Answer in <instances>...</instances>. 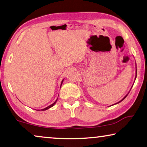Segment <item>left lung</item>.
<instances>
[{
	"label": "left lung",
	"mask_w": 147,
	"mask_h": 147,
	"mask_svg": "<svg viewBox=\"0 0 147 147\" xmlns=\"http://www.w3.org/2000/svg\"><path fill=\"white\" fill-rule=\"evenodd\" d=\"M136 72H137V71H136ZM136 74H137V73H136ZM127 95H125V97H124V98H123V99H122V100H121V101H119V102H118V103H120V102H121V101H123V100H124V99L125 98V97H127Z\"/></svg>",
	"instance_id": "8db88e82"
}]
</instances>
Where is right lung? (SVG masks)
<instances>
[{
	"label": "right lung",
	"mask_w": 147,
	"mask_h": 147,
	"mask_svg": "<svg viewBox=\"0 0 147 147\" xmlns=\"http://www.w3.org/2000/svg\"><path fill=\"white\" fill-rule=\"evenodd\" d=\"M63 80H62V82H61V85H62V83H63ZM57 99H56V101H55L54 103H53V104H52V105H50V106H48V107H46V108H45V109H42L41 111H46V110H47V109H50V108H51V107H52L53 105H54L55 104V103H56V101H57Z\"/></svg>",
	"instance_id": "obj_1"
}]
</instances>
